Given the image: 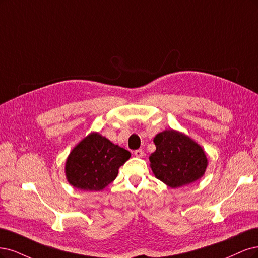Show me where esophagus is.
Segmentation results:
<instances>
[{
	"label": "esophagus",
	"instance_id": "esophagus-1",
	"mask_svg": "<svg viewBox=\"0 0 258 258\" xmlns=\"http://www.w3.org/2000/svg\"><path fill=\"white\" fill-rule=\"evenodd\" d=\"M134 154H135V156H137V157H144V155H145V152L141 150V149H138V150H136L135 152H134Z\"/></svg>",
	"mask_w": 258,
	"mask_h": 258
}]
</instances>
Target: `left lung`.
<instances>
[{
  "instance_id": "obj_1",
  "label": "left lung",
  "mask_w": 258,
  "mask_h": 258,
  "mask_svg": "<svg viewBox=\"0 0 258 258\" xmlns=\"http://www.w3.org/2000/svg\"><path fill=\"white\" fill-rule=\"evenodd\" d=\"M156 150L149 156L156 179L171 188L194 183L207 169L208 159L202 146L176 130H165L156 134Z\"/></svg>"
}]
</instances>
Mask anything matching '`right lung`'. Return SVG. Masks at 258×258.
<instances>
[{
  "label": "right lung",
  "mask_w": 258,
  "mask_h": 258,
  "mask_svg": "<svg viewBox=\"0 0 258 258\" xmlns=\"http://www.w3.org/2000/svg\"><path fill=\"white\" fill-rule=\"evenodd\" d=\"M131 153L92 132L74 147L65 163V177L75 188L102 190L117 178L119 168Z\"/></svg>",
  "instance_id": "obj_1"
}]
</instances>
